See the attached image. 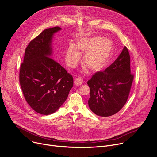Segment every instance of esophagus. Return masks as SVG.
Masks as SVG:
<instances>
[{
	"instance_id": "obj_1",
	"label": "esophagus",
	"mask_w": 157,
	"mask_h": 157,
	"mask_svg": "<svg viewBox=\"0 0 157 157\" xmlns=\"http://www.w3.org/2000/svg\"><path fill=\"white\" fill-rule=\"evenodd\" d=\"M83 82H84L83 79H82L81 78L78 77V78H77L75 80L74 84H75L76 86H80V85H81Z\"/></svg>"
}]
</instances>
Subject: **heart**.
Here are the masks:
<instances>
[{
	"label": "heart",
	"mask_w": 157,
	"mask_h": 157,
	"mask_svg": "<svg viewBox=\"0 0 157 157\" xmlns=\"http://www.w3.org/2000/svg\"><path fill=\"white\" fill-rule=\"evenodd\" d=\"M113 49L112 42L101 36L82 38L77 42V46L71 44L65 56L67 64L75 67L81 59V51L84 54L83 63L92 72H99L107 65Z\"/></svg>",
	"instance_id": "b5f03b06"
}]
</instances>
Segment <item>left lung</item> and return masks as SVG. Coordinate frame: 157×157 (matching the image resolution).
<instances>
[{
  "label": "left lung",
  "instance_id": "8db88e82",
  "mask_svg": "<svg viewBox=\"0 0 157 157\" xmlns=\"http://www.w3.org/2000/svg\"><path fill=\"white\" fill-rule=\"evenodd\" d=\"M133 78L130 70V56L125 46L109 67L103 72L96 73L88 81L90 110L101 117L118 113L127 101Z\"/></svg>",
  "mask_w": 157,
  "mask_h": 157
}]
</instances>
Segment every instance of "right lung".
Listing matches in <instances>:
<instances>
[{"instance_id":"1","label":"right lung","mask_w":157,"mask_h":157,"mask_svg":"<svg viewBox=\"0 0 157 157\" xmlns=\"http://www.w3.org/2000/svg\"><path fill=\"white\" fill-rule=\"evenodd\" d=\"M59 27L44 30L25 48L19 82L29 106L36 113L53 114L63 104L73 86V78L52 59V40Z\"/></svg>"}]
</instances>
